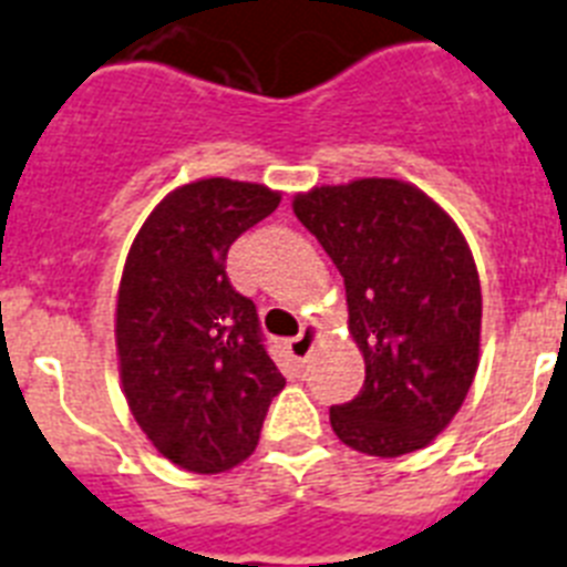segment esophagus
Segmentation results:
<instances>
[{
    "instance_id": "34e87169",
    "label": "esophagus",
    "mask_w": 567,
    "mask_h": 567,
    "mask_svg": "<svg viewBox=\"0 0 567 567\" xmlns=\"http://www.w3.org/2000/svg\"><path fill=\"white\" fill-rule=\"evenodd\" d=\"M313 342H317V328L306 326L293 340H288V354H291L297 363H306L313 351Z\"/></svg>"
}]
</instances>
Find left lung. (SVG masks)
<instances>
[{"label": "left lung", "instance_id": "left-lung-1", "mask_svg": "<svg viewBox=\"0 0 567 567\" xmlns=\"http://www.w3.org/2000/svg\"><path fill=\"white\" fill-rule=\"evenodd\" d=\"M293 213L340 270L365 360L363 389L331 406V430L380 458L423 450L478 369L482 282L467 241L430 195L394 178L313 187Z\"/></svg>", "mask_w": 567, "mask_h": 567}]
</instances>
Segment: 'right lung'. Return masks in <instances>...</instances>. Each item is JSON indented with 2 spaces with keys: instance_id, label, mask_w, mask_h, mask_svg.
I'll return each mask as SVG.
<instances>
[{
  "instance_id": "obj_1",
  "label": "right lung",
  "mask_w": 567,
  "mask_h": 567,
  "mask_svg": "<svg viewBox=\"0 0 567 567\" xmlns=\"http://www.w3.org/2000/svg\"><path fill=\"white\" fill-rule=\"evenodd\" d=\"M261 184L202 178L150 213L126 256L114 340L126 403L155 450L189 473H225L259 444L285 378L227 250L279 207Z\"/></svg>"
}]
</instances>
